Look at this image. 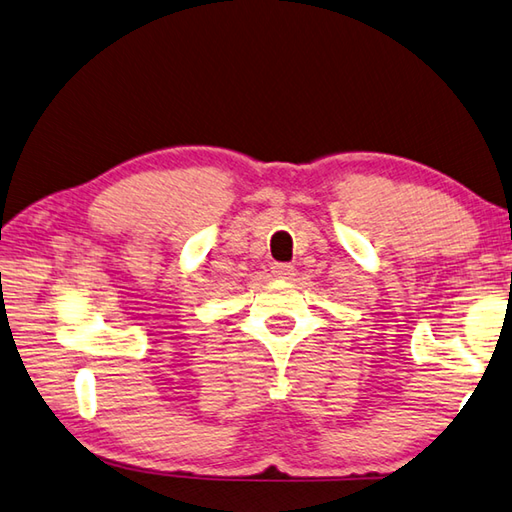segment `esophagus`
I'll return each mask as SVG.
<instances>
[{
  "mask_svg": "<svg viewBox=\"0 0 512 512\" xmlns=\"http://www.w3.org/2000/svg\"><path fill=\"white\" fill-rule=\"evenodd\" d=\"M271 273H273L275 277H282V280H288V277H293L295 268H293L291 264H273V266H271Z\"/></svg>",
  "mask_w": 512,
  "mask_h": 512,
  "instance_id": "obj_1",
  "label": "esophagus"
}]
</instances>
